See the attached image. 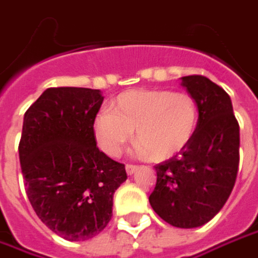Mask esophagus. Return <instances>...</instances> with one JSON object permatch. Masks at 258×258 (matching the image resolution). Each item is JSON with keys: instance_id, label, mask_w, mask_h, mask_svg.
<instances>
[{"instance_id": "esophagus-1", "label": "esophagus", "mask_w": 258, "mask_h": 258, "mask_svg": "<svg viewBox=\"0 0 258 258\" xmlns=\"http://www.w3.org/2000/svg\"><path fill=\"white\" fill-rule=\"evenodd\" d=\"M136 170H138V166H135V164H126V173L129 174V175H132Z\"/></svg>"}]
</instances>
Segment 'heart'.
Returning <instances> with one entry per match:
<instances>
[{
    "mask_svg": "<svg viewBox=\"0 0 258 258\" xmlns=\"http://www.w3.org/2000/svg\"><path fill=\"white\" fill-rule=\"evenodd\" d=\"M198 105L192 95L170 90H131L111 102L94 120V135L104 152L116 157L126 143L138 142V153L152 161L173 159L192 140L198 126Z\"/></svg>",
    "mask_w": 258,
    "mask_h": 258,
    "instance_id": "obj_1",
    "label": "heart"
}]
</instances>
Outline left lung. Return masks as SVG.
I'll return each mask as SVG.
<instances>
[{"instance_id": "1", "label": "left lung", "mask_w": 258, "mask_h": 258, "mask_svg": "<svg viewBox=\"0 0 258 258\" xmlns=\"http://www.w3.org/2000/svg\"><path fill=\"white\" fill-rule=\"evenodd\" d=\"M182 85L198 105V126L189 145L156 168L149 197L154 212L171 226L205 225L221 211L239 171L240 129L227 92L204 76H185Z\"/></svg>"}]
</instances>
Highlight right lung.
I'll list each match as a JSON object with an SVG mask.
<instances>
[{"instance_id": "obj_1", "label": "right lung", "mask_w": 258, "mask_h": 258, "mask_svg": "<svg viewBox=\"0 0 258 258\" xmlns=\"http://www.w3.org/2000/svg\"><path fill=\"white\" fill-rule=\"evenodd\" d=\"M102 92L47 88L25 112L19 161L26 195L46 226L70 241L88 240L112 218L125 164L97 147L94 120Z\"/></svg>"}]
</instances>
